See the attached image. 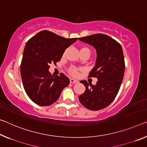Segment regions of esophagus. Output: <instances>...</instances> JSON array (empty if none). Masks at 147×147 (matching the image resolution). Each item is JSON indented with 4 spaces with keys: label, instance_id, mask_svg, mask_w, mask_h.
Masks as SVG:
<instances>
[{
    "label": "esophagus",
    "instance_id": "1",
    "mask_svg": "<svg viewBox=\"0 0 147 147\" xmlns=\"http://www.w3.org/2000/svg\"><path fill=\"white\" fill-rule=\"evenodd\" d=\"M70 82L72 83V84H76V83H78V81L75 80V79L71 78V79H70Z\"/></svg>",
    "mask_w": 147,
    "mask_h": 147
}]
</instances>
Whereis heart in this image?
I'll return each mask as SVG.
<instances>
[{
	"instance_id": "obj_1",
	"label": "heart",
	"mask_w": 147,
	"mask_h": 147,
	"mask_svg": "<svg viewBox=\"0 0 147 147\" xmlns=\"http://www.w3.org/2000/svg\"><path fill=\"white\" fill-rule=\"evenodd\" d=\"M82 51H88V52H89L90 53V49L87 48V47H82L80 49V52H82ZM78 69H76V67H71V68L69 69V72L70 74H71L73 76H76L78 74Z\"/></svg>"
}]
</instances>
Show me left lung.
Segmentation results:
<instances>
[{
  "instance_id": "obj_1",
  "label": "left lung",
  "mask_w": 147,
  "mask_h": 147,
  "mask_svg": "<svg viewBox=\"0 0 147 147\" xmlns=\"http://www.w3.org/2000/svg\"><path fill=\"white\" fill-rule=\"evenodd\" d=\"M78 40L95 48V66L89 77H95V85L80 81L86 87L84 93L79 96L80 103L91 111H98L109 106L115 99L124 78L125 62L120 44L103 34H95L79 38Z\"/></svg>"
}]
</instances>
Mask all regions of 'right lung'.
I'll return each instance as SVG.
<instances>
[{
    "label": "right lung",
    "mask_w": 147,
    "mask_h": 147,
    "mask_svg": "<svg viewBox=\"0 0 147 147\" xmlns=\"http://www.w3.org/2000/svg\"><path fill=\"white\" fill-rule=\"evenodd\" d=\"M77 39L65 38L45 30L27 42L21 63V76L25 92L38 105L48 106L55 103L63 88L69 84V79L64 74L52 75L49 65L59 61L65 50Z\"/></svg>",
    "instance_id": "add662e5"
}]
</instances>
